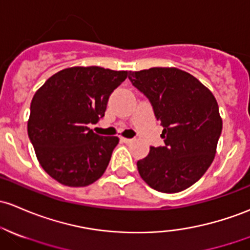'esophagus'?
Segmentation results:
<instances>
[{"mask_svg": "<svg viewBox=\"0 0 250 250\" xmlns=\"http://www.w3.org/2000/svg\"><path fill=\"white\" fill-rule=\"evenodd\" d=\"M120 141H122L123 143L128 144V143H131V142H132V139H130V138H124V137H122V138H120Z\"/></svg>", "mask_w": 250, "mask_h": 250, "instance_id": "34e87169", "label": "esophagus"}]
</instances>
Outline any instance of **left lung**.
<instances>
[{
	"label": "left lung",
	"mask_w": 250,
	"mask_h": 250,
	"mask_svg": "<svg viewBox=\"0 0 250 250\" xmlns=\"http://www.w3.org/2000/svg\"><path fill=\"white\" fill-rule=\"evenodd\" d=\"M128 80L150 101L165 139V146H150L149 155L137 162L139 175L158 192L188 188L211 166L222 133L213 94L176 68L130 71Z\"/></svg>",
	"instance_id": "1"
}]
</instances>
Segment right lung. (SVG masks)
<instances>
[{"label":"right lung","instance_id":"right-lung-1","mask_svg":"<svg viewBox=\"0 0 250 250\" xmlns=\"http://www.w3.org/2000/svg\"><path fill=\"white\" fill-rule=\"evenodd\" d=\"M127 71L74 66L51 76L34 94L27 131L40 166L62 185L84 187L100 179L118 137L88 127L104 115L109 95Z\"/></svg>","mask_w":250,"mask_h":250}]
</instances>
